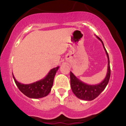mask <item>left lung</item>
<instances>
[{
    "label": "left lung",
    "mask_w": 126,
    "mask_h": 126,
    "mask_svg": "<svg viewBox=\"0 0 126 126\" xmlns=\"http://www.w3.org/2000/svg\"><path fill=\"white\" fill-rule=\"evenodd\" d=\"M98 40H99L102 43L104 48L105 53L108 57V70L107 75L103 81H102L100 83L95 85H90L86 84L83 82L80 81L78 79L72 72H70V86H71L73 94L79 99H83L86 101H92L98 96L101 92H102L105 87L107 85L109 82L110 78L111 70L110 66V59L108 56V53L105 49L103 42L99 37H97Z\"/></svg>",
    "instance_id": "left-lung-1"
}]
</instances>
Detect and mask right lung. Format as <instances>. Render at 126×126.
<instances>
[{"label": "right lung", "mask_w": 126, "mask_h": 126, "mask_svg": "<svg viewBox=\"0 0 126 126\" xmlns=\"http://www.w3.org/2000/svg\"><path fill=\"white\" fill-rule=\"evenodd\" d=\"M59 67L52 69L44 79L31 84L25 85L19 83L13 75L14 80L21 92L30 98H41L46 96L51 91L53 80Z\"/></svg>", "instance_id": "obj_1"}]
</instances>
